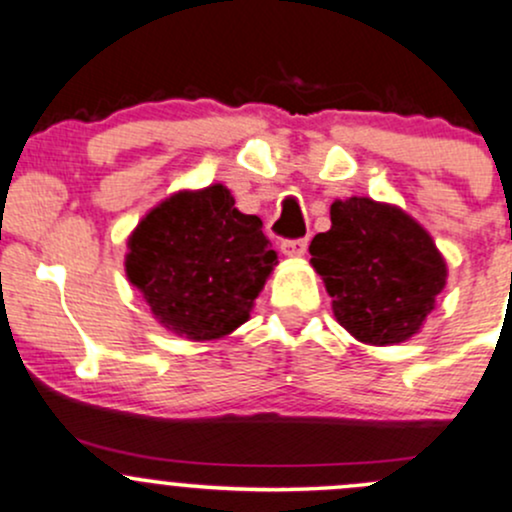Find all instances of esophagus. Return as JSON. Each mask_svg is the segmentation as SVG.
Wrapping results in <instances>:
<instances>
[{"mask_svg":"<svg viewBox=\"0 0 512 512\" xmlns=\"http://www.w3.org/2000/svg\"><path fill=\"white\" fill-rule=\"evenodd\" d=\"M280 251L285 256H302L307 251V239H285L280 241Z\"/></svg>","mask_w":512,"mask_h":512,"instance_id":"esophagus-1","label":"esophagus"}]
</instances>
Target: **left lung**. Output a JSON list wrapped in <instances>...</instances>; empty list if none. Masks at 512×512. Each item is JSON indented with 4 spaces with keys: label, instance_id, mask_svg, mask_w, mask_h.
<instances>
[{
    "label": "left lung",
    "instance_id": "obj_1",
    "mask_svg": "<svg viewBox=\"0 0 512 512\" xmlns=\"http://www.w3.org/2000/svg\"><path fill=\"white\" fill-rule=\"evenodd\" d=\"M332 229L310 244L337 322L373 346L420 332L447 285V263L432 236L400 207L371 197L337 200Z\"/></svg>",
    "mask_w": 512,
    "mask_h": 512
}]
</instances>
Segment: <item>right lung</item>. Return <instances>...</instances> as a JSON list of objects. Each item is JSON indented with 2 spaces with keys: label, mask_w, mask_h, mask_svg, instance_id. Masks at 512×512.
<instances>
[{
  "label": "right lung",
  "mask_w": 512,
  "mask_h": 512,
  "mask_svg": "<svg viewBox=\"0 0 512 512\" xmlns=\"http://www.w3.org/2000/svg\"><path fill=\"white\" fill-rule=\"evenodd\" d=\"M126 278L178 337L212 342L249 320L278 254L256 214L224 185L180 190L153 207L126 241Z\"/></svg>",
  "instance_id": "obj_1"
}]
</instances>
